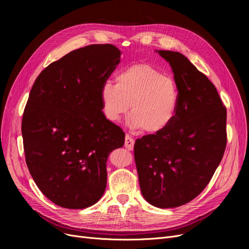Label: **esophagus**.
Listing matches in <instances>:
<instances>
[{
    "mask_svg": "<svg viewBox=\"0 0 249 249\" xmlns=\"http://www.w3.org/2000/svg\"><path fill=\"white\" fill-rule=\"evenodd\" d=\"M134 142H135V140H134L133 137H131V136L128 135V134L125 136V143H124V145H125V147H126L127 149L132 150L133 147H134Z\"/></svg>",
    "mask_w": 249,
    "mask_h": 249,
    "instance_id": "esophagus-1",
    "label": "esophagus"
}]
</instances>
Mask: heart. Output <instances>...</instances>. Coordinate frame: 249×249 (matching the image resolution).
<instances>
[{
  "label": "heart",
  "mask_w": 249,
  "mask_h": 249,
  "mask_svg": "<svg viewBox=\"0 0 249 249\" xmlns=\"http://www.w3.org/2000/svg\"><path fill=\"white\" fill-rule=\"evenodd\" d=\"M100 97L106 119L117 122L128 111L129 123L147 133H159L171 124L178 106V88L175 78L148 63H136L116 74V84L104 82Z\"/></svg>",
  "instance_id": "1"
}]
</instances>
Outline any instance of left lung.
Listing matches in <instances>:
<instances>
[{"label":"left lung","instance_id":"left-lung-1","mask_svg":"<svg viewBox=\"0 0 249 249\" xmlns=\"http://www.w3.org/2000/svg\"><path fill=\"white\" fill-rule=\"evenodd\" d=\"M178 88L174 121L142 136L134 159L142 196L154 207L185 205L210 182L227 143L226 108L210 80L179 52L159 50Z\"/></svg>","mask_w":249,"mask_h":249}]
</instances>
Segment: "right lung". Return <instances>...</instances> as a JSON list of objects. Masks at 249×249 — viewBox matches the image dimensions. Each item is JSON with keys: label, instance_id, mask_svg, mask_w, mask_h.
Instances as JSON below:
<instances>
[{"label": "right lung", "instance_id": "add662e5", "mask_svg": "<svg viewBox=\"0 0 249 249\" xmlns=\"http://www.w3.org/2000/svg\"><path fill=\"white\" fill-rule=\"evenodd\" d=\"M112 44L75 49L37 76L22 119L25 160L45 197L68 209L96 204L107 185L111 151L123 130L102 112L100 89L120 62Z\"/></svg>", "mask_w": 249, "mask_h": 249}]
</instances>
